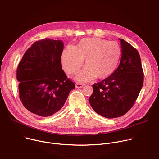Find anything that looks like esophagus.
Wrapping results in <instances>:
<instances>
[{"mask_svg":"<svg viewBox=\"0 0 159 159\" xmlns=\"http://www.w3.org/2000/svg\"><path fill=\"white\" fill-rule=\"evenodd\" d=\"M84 86V84H79V83H77V84H75V87H76L77 88H82Z\"/></svg>","mask_w":159,"mask_h":159,"instance_id":"1","label":"esophagus"}]
</instances>
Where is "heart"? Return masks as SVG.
<instances>
[{
    "label": "heart",
    "mask_w": 159,
    "mask_h": 159,
    "mask_svg": "<svg viewBox=\"0 0 159 159\" xmlns=\"http://www.w3.org/2000/svg\"><path fill=\"white\" fill-rule=\"evenodd\" d=\"M121 48L116 42H109L101 38H84L75 47L67 45L62 54V64L69 74H74L82 66L75 80L88 82L95 77L107 78L116 70L121 57Z\"/></svg>",
    "instance_id": "b5f03b06"
}]
</instances>
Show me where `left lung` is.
Wrapping results in <instances>:
<instances>
[{"label":"left lung","instance_id":"left-lung-1","mask_svg":"<svg viewBox=\"0 0 159 159\" xmlns=\"http://www.w3.org/2000/svg\"><path fill=\"white\" fill-rule=\"evenodd\" d=\"M119 66L109 77L94 84L89 103L93 111L108 119L125 114L133 106L143 84V73L138 51L124 39Z\"/></svg>","mask_w":159,"mask_h":159}]
</instances>
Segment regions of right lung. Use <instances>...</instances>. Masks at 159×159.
I'll list each match as a JSON object with an SVG mask.
<instances>
[{
	"label": "right lung",
	"instance_id": "right-lung-1",
	"mask_svg": "<svg viewBox=\"0 0 159 159\" xmlns=\"http://www.w3.org/2000/svg\"><path fill=\"white\" fill-rule=\"evenodd\" d=\"M64 43L45 39L29 47L17 69L19 98L30 112L49 117L60 111L75 85L62 70Z\"/></svg>",
	"mask_w": 159,
	"mask_h": 159
}]
</instances>
